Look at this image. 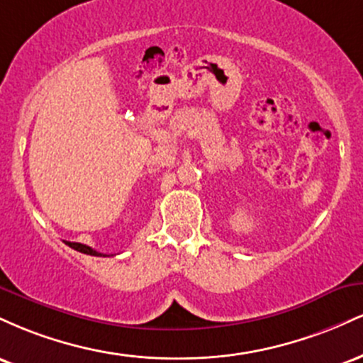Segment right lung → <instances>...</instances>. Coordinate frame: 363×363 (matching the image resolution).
<instances>
[{
    "label": "right lung",
    "mask_w": 363,
    "mask_h": 363,
    "mask_svg": "<svg viewBox=\"0 0 363 363\" xmlns=\"http://www.w3.org/2000/svg\"><path fill=\"white\" fill-rule=\"evenodd\" d=\"M65 244L69 245V247L74 249V251L83 252V254H89V256H99V257H102V256L106 257L107 256V254H102V252L95 251V249H91V247H89V245L80 244V242H68V240H65Z\"/></svg>",
    "instance_id": "add662e5"
}]
</instances>
